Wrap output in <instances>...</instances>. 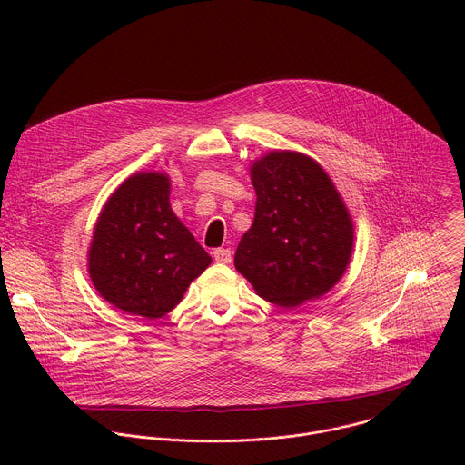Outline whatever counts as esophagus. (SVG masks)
Wrapping results in <instances>:
<instances>
[{
	"label": "esophagus",
	"mask_w": 465,
	"mask_h": 465,
	"mask_svg": "<svg viewBox=\"0 0 465 465\" xmlns=\"http://www.w3.org/2000/svg\"><path fill=\"white\" fill-rule=\"evenodd\" d=\"M232 250L230 248H215L213 250V257L217 262H223V264H228L232 262Z\"/></svg>",
	"instance_id": "obj_1"
}]
</instances>
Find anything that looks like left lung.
I'll return each instance as SVG.
<instances>
[{
	"mask_svg": "<svg viewBox=\"0 0 465 465\" xmlns=\"http://www.w3.org/2000/svg\"><path fill=\"white\" fill-rule=\"evenodd\" d=\"M257 194L235 269L282 307L316 300L348 269L353 223L335 183L309 156L272 151L250 169Z\"/></svg>",
	"mask_w": 465,
	"mask_h": 465,
	"instance_id": "8db88e82",
	"label": "left lung"
}]
</instances>
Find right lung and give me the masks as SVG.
I'll list each match as a JSON object with an SVG mask.
<instances>
[{
    "instance_id": "1",
    "label": "right lung",
    "mask_w": 465,
    "mask_h": 465,
    "mask_svg": "<svg viewBox=\"0 0 465 465\" xmlns=\"http://www.w3.org/2000/svg\"><path fill=\"white\" fill-rule=\"evenodd\" d=\"M162 173L126 178L106 201L92 239L88 271L97 292L117 309L160 318L212 262L169 204Z\"/></svg>"
}]
</instances>
